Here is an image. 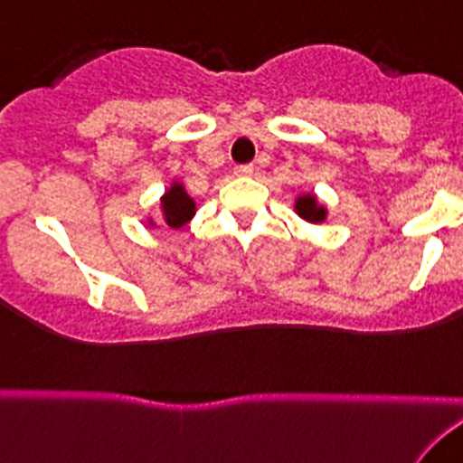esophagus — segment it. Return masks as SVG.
<instances>
[{
	"label": "esophagus",
	"instance_id": "obj_1",
	"mask_svg": "<svg viewBox=\"0 0 463 463\" xmlns=\"http://www.w3.org/2000/svg\"><path fill=\"white\" fill-rule=\"evenodd\" d=\"M255 172V165L253 163H246V165H237L235 167V175L237 176H250Z\"/></svg>",
	"mask_w": 463,
	"mask_h": 463
}]
</instances>
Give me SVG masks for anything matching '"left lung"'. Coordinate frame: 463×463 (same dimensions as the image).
Listing matches in <instances>:
<instances>
[{
	"label": "left lung",
	"instance_id": "obj_1",
	"mask_svg": "<svg viewBox=\"0 0 463 463\" xmlns=\"http://www.w3.org/2000/svg\"><path fill=\"white\" fill-rule=\"evenodd\" d=\"M293 210H296L298 217L309 223H322L326 219V205L314 193L298 194L296 202H293Z\"/></svg>",
	"mask_w": 463,
	"mask_h": 463
}]
</instances>
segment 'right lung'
I'll return each mask as SVG.
<instances>
[{"instance_id":"right-lung-1","label":"right lung","mask_w":463,"mask_h":463,"mask_svg":"<svg viewBox=\"0 0 463 463\" xmlns=\"http://www.w3.org/2000/svg\"><path fill=\"white\" fill-rule=\"evenodd\" d=\"M194 214H197V202L188 193L184 181L175 179L158 199V217L147 214L145 223L149 228H158V223H165L172 231H181Z\"/></svg>"}]
</instances>
